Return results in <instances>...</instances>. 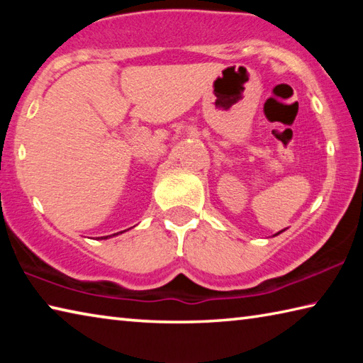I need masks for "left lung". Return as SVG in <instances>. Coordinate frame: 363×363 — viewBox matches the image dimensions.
<instances>
[{
    "label": "left lung",
    "instance_id": "left-lung-1",
    "mask_svg": "<svg viewBox=\"0 0 363 363\" xmlns=\"http://www.w3.org/2000/svg\"><path fill=\"white\" fill-rule=\"evenodd\" d=\"M281 232H284V230H280V232H277V233H275V235H279V233H281Z\"/></svg>",
    "mask_w": 363,
    "mask_h": 363
}]
</instances>
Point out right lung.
Listing matches in <instances>:
<instances>
[{"label": "right lung", "instance_id": "obj_1", "mask_svg": "<svg viewBox=\"0 0 363 363\" xmlns=\"http://www.w3.org/2000/svg\"><path fill=\"white\" fill-rule=\"evenodd\" d=\"M125 232V230H123ZM123 232H116V233H113V235H106V237H101V238H104V240H106V238H110V237H115V235H118V233H123Z\"/></svg>", "mask_w": 363, "mask_h": 363}]
</instances>
